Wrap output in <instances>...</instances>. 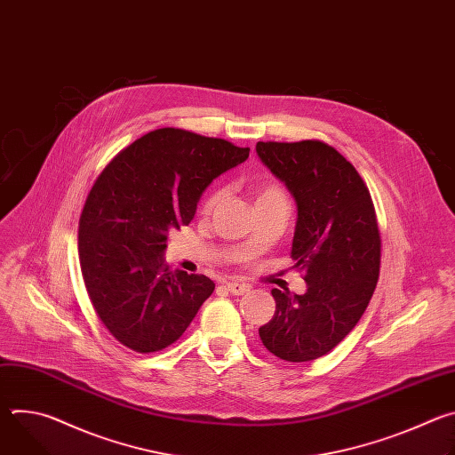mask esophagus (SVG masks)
Wrapping results in <instances>:
<instances>
[{
  "mask_svg": "<svg viewBox=\"0 0 455 455\" xmlns=\"http://www.w3.org/2000/svg\"><path fill=\"white\" fill-rule=\"evenodd\" d=\"M225 288H227L232 295H244V293L250 291V286L241 284V283H227Z\"/></svg>",
  "mask_w": 455,
  "mask_h": 455,
  "instance_id": "1",
  "label": "esophagus"
}]
</instances>
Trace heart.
I'll return each mask as SVG.
<instances>
[{
  "instance_id": "obj_1",
  "label": "heart",
  "mask_w": 455,
  "mask_h": 455,
  "mask_svg": "<svg viewBox=\"0 0 455 455\" xmlns=\"http://www.w3.org/2000/svg\"><path fill=\"white\" fill-rule=\"evenodd\" d=\"M272 198H284V190L277 183H265L263 187H259V190H257L255 204L267 202V200H272ZM220 202H221V192H214L212 196H209V200L205 202V211H212Z\"/></svg>"
}]
</instances>
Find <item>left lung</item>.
Segmentation results:
<instances>
[{
    "instance_id": "left-lung-1",
    "label": "left lung",
    "mask_w": 455,
    "mask_h": 455,
    "mask_svg": "<svg viewBox=\"0 0 455 455\" xmlns=\"http://www.w3.org/2000/svg\"><path fill=\"white\" fill-rule=\"evenodd\" d=\"M255 151L297 202L291 257L307 284L304 295L272 290L275 313L259 337L281 360L311 362L351 333L372 297L381 263L374 205L353 164L326 142H257Z\"/></svg>"
}]
</instances>
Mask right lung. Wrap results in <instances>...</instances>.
Returning a JSON list of instances; mask_svg holds the SVG:
<instances>
[{
  "instance_id": "1",
  "label": "right lung",
  "mask_w": 455,
  "mask_h": 455,
  "mask_svg": "<svg viewBox=\"0 0 455 455\" xmlns=\"http://www.w3.org/2000/svg\"><path fill=\"white\" fill-rule=\"evenodd\" d=\"M248 153L162 127L122 149L95 180L79 220V261L95 313L122 346L169 347L214 291L205 275L169 270L167 234L188 225L204 190Z\"/></svg>"
}]
</instances>
